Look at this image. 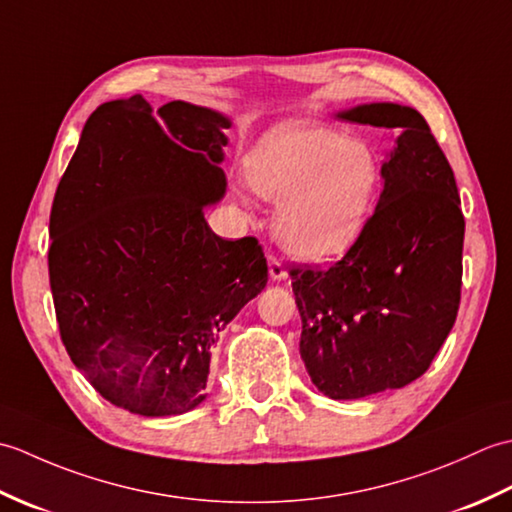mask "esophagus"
<instances>
[{
    "label": "esophagus",
    "mask_w": 512,
    "mask_h": 512,
    "mask_svg": "<svg viewBox=\"0 0 512 512\" xmlns=\"http://www.w3.org/2000/svg\"><path fill=\"white\" fill-rule=\"evenodd\" d=\"M268 273H270V277H273L275 281L288 279V273H286L284 264H281L275 255H268Z\"/></svg>",
    "instance_id": "esophagus-1"
}]
</instances>
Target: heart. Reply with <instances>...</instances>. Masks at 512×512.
Listing matches in <instances>:
<instances>
[{"instance_id": "obj_1", "label": "heart", "mask_w": 512, "mask_h": 512, "mask_svg": "<svg viewBox=\"0 0 512 512\" xmlns=\"http://www.w3.org/2000/svg\"><path fill=\"white\" fill-rule=\"evenodd\" d=\"M246 173L250 187L279 204V242L310 262L339 257L356 242L380 187L372 145L308 121L270 129L250 154Z\"/></svg>"}]
</instances>
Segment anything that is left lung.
Listing matches in <instances>:
<instances>
[{"instance_id":"obj_1","label":"left lung","mask_w":512,"mask_h":512,"mask_svg":"<svg viewBox=\"0 0 512 512\" xmlns=\"http://www.w3.org/2000/svg\"><path fill=\"white\" fill-rule=\"evenodd\" d=\"M336 116L400 129L376 211L343 259L290 270L312 383L332 400H354L409 385L436 358L460 308L464 215L420 112L369 103Z\"/></svg>"}]
</instances>
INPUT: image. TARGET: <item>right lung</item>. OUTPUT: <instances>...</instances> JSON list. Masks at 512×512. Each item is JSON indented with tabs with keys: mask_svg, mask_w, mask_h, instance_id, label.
Masks as SVG:
<instances>
[{
	"mask_svg": "<svg viewBox=\"0 0 512 512\" xmlns=\"http://www.w3.org/2000/svg\"><path fill=\"white\" fill-rule=\"evenodd\" d=\"M184 101L96 107L54 193L48 270L61 341L112 405L178 416L206 398L220 332L266 288L255 237L222 239L204 206L226 191L222 129Z\"/></svg>",
	"mask_w": 512,
	"mask_h": 512,
	"instance_id": "add662e5",
	"label": "right lung"
}]
</instances>
